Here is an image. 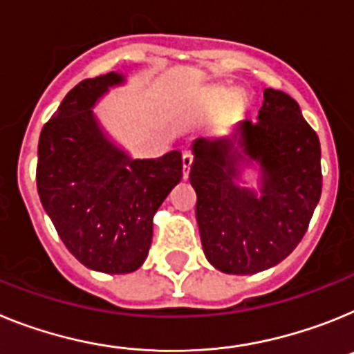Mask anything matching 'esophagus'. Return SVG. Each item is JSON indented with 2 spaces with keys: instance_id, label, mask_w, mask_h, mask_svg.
I'll return each instance as SVG.
<instances>
[{
  "instance_id": "esophagus-1",
  "label": "esophagus",
  "mask_w": 354,
  "mask_h": 354,
  "mask_svg": "<svg viewBox=\"0 0 354 354\" xmlns=\"http://www.w3.org/2000/svg\"><path fill=\"white\" fill-rule=\"evenodd\" d=\"M194 162V155L190 151L183 153V178L189 176V171H190V165Z\"/></svg>"
}]
</instances>
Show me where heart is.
Listing matches in <instances>:
<instances>
[{"instance_id":"b5f03b06","label":"heart","mask_w":354,"mask_h":354,"mask_svg":"<svg viewBox=\"0 0 354 354\" xmlns=\"http://www.w3.org/2000/svg\"><path fill=\"white\" fill-rule=\"evenodd\" d=\"M217 96H219L221 100H228V97H233V96H235V92L226 91V88H223V91H219V94H217Z\"/></svg>"}]
</instances>
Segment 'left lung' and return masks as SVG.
I'll return each mask as SVG.
<instances>
[{
	"label": "left lung",
	"mask_w": 354,
	"mask_h": 354,
	"mask_svg": "<svg viewBox=\"0 0 354 354\" xmlns=\"http://www.w3.org/2000/svg\"><path fill=\"white\" fill-rule=\"evenodd\" d=\"M190 185L205 257L226 274H254L296 250L308 230L322 189L321 144L299 104L263 91L257 122L244 119L232 137L192 142ZM254 161L261 190L236 183Z\"/></svg>",
	"instance_id": "obj_1"
}]
</instances>
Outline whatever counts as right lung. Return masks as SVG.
Instances as JSON below:
<instances>
[{"label": "right lung", "instance_id": "right-lung-1", "mask_svg": "<svg viewBox=\"0 0 354 354\" xmlns=\"http://www.w3.org/2000/svg\"><path fill=\"white\" fill-rule=\"evenodd\" d=\"M124 76L80 82L39 139L37 190L67 250L92 270L133 272L153 239V215L183 174L180 151L131 158L106 137L92 112Z\"/></svg>", "mask_w": 354, "mask_h": 354}]
</instances>
